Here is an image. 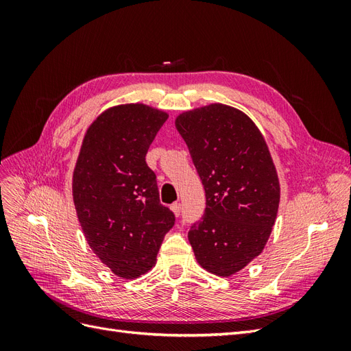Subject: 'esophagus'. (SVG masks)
<instances>
[{"mask_svg":"<svg viewBox=\"0 0 351 351\" xmlns=\"http://www.w3.org/2000/svg\"><path fill=\"white\" fill-rule=\"evenodd\" d=\"M171 210L176 217H180V214H182V205H180L178 202H176V204L171 205Z\"/></svg>","mask_w":351,"mask_h":351,"instance_id":"esophagus-1","label":"esophagus"}]
</instances>
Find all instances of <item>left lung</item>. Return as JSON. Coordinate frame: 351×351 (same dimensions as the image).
<instances>
[{
	"mask_svg": "<svg viewBox=\"0 0 351 351\" xmlns=\"http://www.w3.org/2000/svg\"><path fill=\"white\" fill-rule=\"evenodd\" d=\"M206 193L202 221L190 228L197 263L231 277L262 253L280 205V180L269 147L247 114L209 104L177 115Z\"/></svg>",
	"mask_w": 351,
	"mask_h": 351,
	"instance_id": "8db88e82",
	"label": "left lung"
}]
</instances>
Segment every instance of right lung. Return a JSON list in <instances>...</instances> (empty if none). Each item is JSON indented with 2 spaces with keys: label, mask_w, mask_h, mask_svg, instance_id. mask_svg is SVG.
Masks as SVG:
<instances>
[{
  "label": "right lung",
  "mask_w": 351,
  "mask_h": 351,
  "mask_svg": "<svg viewBox=\"0 0 351 351\" xmlns=\"http://www.w3.org/2000/svg\"><path fill=\"white\" fill-rule=\"evenodd\" d=\"M168 112L121 104L101 112L83 136L71 192L89 247L115 275L134 280L155 267L174 214L159 202L145 156Z\"/></svg>",
  "instance_id": "1"
}]
</instances>
